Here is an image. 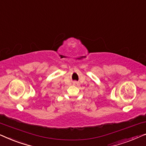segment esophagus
Wrapping results in <instances>:
<instances>
[{"instance_id":"esophagus-1","label":"esophagus","mask_w":146,"mask_h":146,"mask_svg":"<svg viewBox=\"0 0 146 146\" xmlns=\"http://www.w3.org/2000/svg\"><path fill=\"white\" fill-rule=\"evenodd\" d=\"M73 85L76 86H78L80 85V83L78 82H76V81H74L73 82Z\"/></svg>"}]
</instances>
